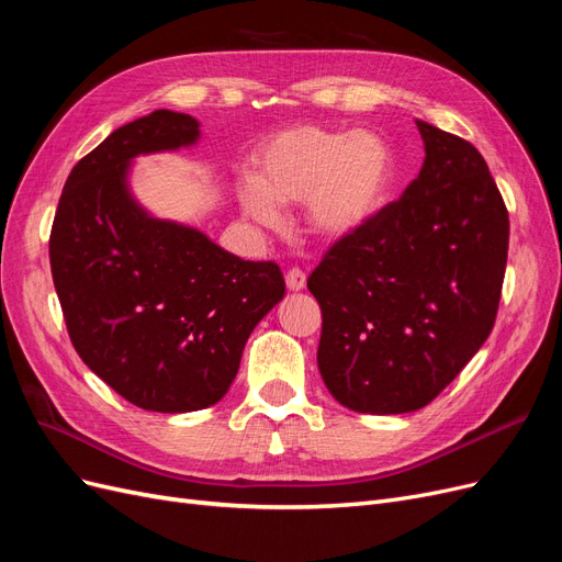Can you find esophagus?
Listing matches in <instances>:
<instances>
[{"instance_id": "obj_1", "label": "esophagus", "mask_w": 562, "mask_h": 562, "mask_svg": "<svg viewBox=\"0 0 562 562\" xmlns=\"http://www.w3.org/2000/svg\"><path fill=\"white\" fill-rule=\"evenodd\" d=\"M285 285L293 290V293H297V290H302L304 285H306V274L302 272V269H297V267H293V269H288V274H285Z\"/></svg>"}]
</instances>
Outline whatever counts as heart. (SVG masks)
Segmentation results:
<instances>
[{"label": "heart", "mask_w": 562, "mask_h": 562, "mask_svg": "<svg viewBox=\"0 0 562 562\" xmlns=\"http://www.w3.org/2000/svg\"><path fill=\"white\" fill-rule=\"evenodd\" d=\"M393 160L376 134L302 123L277 132L256 158V182L239 190L244 214L262 227L281 223L277 206L306 204L312 235L339 241L370 223L389 198Z\"/></svg>", "instance_id": "heart-1"}]
</instances>
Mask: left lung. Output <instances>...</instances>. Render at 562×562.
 Instances as JSON below:
<instances>
[{
  "label": "left lung",
  "mask_w": 562,
  "mask_h": 562,
  "mask_svg": "<svg viewBox=\"0 0 562 562\" xmlns=\"http://www.w3.org/2000/svg\"><path fill=\"white\" fill-rule=\"evenodd\" d=\"M425 162L402 198L335 241L308 277L318 370L360 414L430 404L488 339L507 269L509 214L481 153L416 121Z\"/></svg>",
  "instance_id": "obj_1"
}]
</instances>
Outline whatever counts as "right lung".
<instances>
[{
    "label": "right lung",
    "mask_w": 562,
    "mask_h": 562,
    "mask_svg": "<svg viewBox=\"0 0 562 562\" xmlns=\"http://www.w3.org/2000/svg\"><path fill=\"white\" fill-rule=\"evenodd\" d=\"M198 134L195 119L167 109L111 132L74 165L50 227V272L76 353L146 412L216 404L248 335L285 293L277 262L241 260L132 202L127 162Z\"/></svg>",
    "instance_id": "obj_1"
}]
</instances>
